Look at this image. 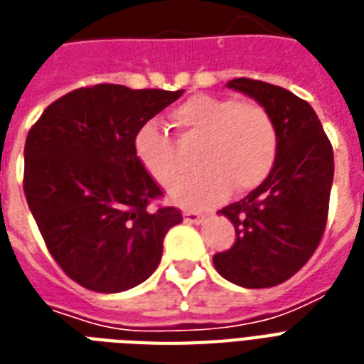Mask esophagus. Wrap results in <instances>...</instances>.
I'll use <instances>...</instances> for the list:
<instances>
[{
  "instance_id": "1",
  "label": "esophagus",
  "mask_w": 364,
  "mask_h": 364,
  "mask_svg": "<svg viewBox=\"0 0 364 364\" xmlns=\"http://www.w3.org/2000/svg\"><path fill=\"white\" fill-rule=\"evenodd\" d=\"M184 220L190 222V224H199V222H203V216L196 210H184Z\"/></svg>"
}]
</instances>
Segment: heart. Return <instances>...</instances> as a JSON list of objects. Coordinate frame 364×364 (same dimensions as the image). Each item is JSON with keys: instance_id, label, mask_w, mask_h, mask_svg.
<instances>
[{"instance_id": "b5f03b06", "label": "heart", "mask_w": 364, "mask_h": 364, "mask_svg": "<svg viewBox=\"0 0 364 364\" xmlns=\"http://www.w3.org/2000/svg\"><path fill=\"white\" fill-rule=\"evenodd\" d=\"M174 125L182 140L205 138L197 174L180 180L171 190L174 203L207 208L237 191L255 190L269 176L279 151V132L264 106L232 97L197 95L174 109ZM136 157L163 186L174 184L184 171L178 142L148 121L134 138Z\"/></svg>"}]
</instances>
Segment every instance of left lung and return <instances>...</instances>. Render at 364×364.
Masks as SVG:
<instances>
[{"label": "left lung", "instance_id": "left-lung-1", "mask_svg": "<svg viewBox=\"0 0 364 364\" xmlns=\"http://www.w3.org/2000/svg\"><path fill=\"white\" fill-rule=\"evenodd\" d=\"M272 114L279 151L272 173L220 214L232 220L235 243L213 256L222 277L247 289L284 283L314 256L328 218L334 154L319 117L283 87L249 77L228 81Z\"/></svg>", "mask_w": 364, "mask_h": 364}]
</instances>
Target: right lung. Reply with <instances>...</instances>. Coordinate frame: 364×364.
<instances>
[{
  "mask_svg": "<svg viewBox=\"0 0 364 364\" xmlns=\"http://www.w3.org/2000/svg\"><path fill=\"white\" fill-rule=\"evenodd\" d=\"M184 91L100 83L49 104L26 136L24 196L50 256L95 292H123L159 266L182 222L134 150L140 127Z\"/></svg>",
  "mask_w": 364,
  "mask_h": 364,
  "instance_id": "add662e5",
  "label": "right lung"
}]
</instances>
